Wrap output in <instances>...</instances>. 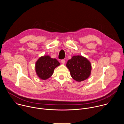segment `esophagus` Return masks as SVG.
Here are the masks:
<instances>
[{
    "mask_svg": "<svg viewBox=\"0 0 124 124\" xmlns=\"http://www.w3.org/2000/svg\"><path fill=\"white\" fill-rule=\"evenodd\" d=\"M61 63H62L63 64H64L65 63V60L63 59V60H62L61 61Z\"/></svg>",
    "mask_w": 124,
    "mask_h": 124,
    "instance_id": "esophagus-1",
    "label": "esophagus"
}]
</instances>
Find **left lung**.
<instances>
[{"label": "left lung", "instance_id": "8db88e82", "mask_svg": "<svg viewBox=\"0 0 124 124\" xmlns=\"http://www.w3.org/2000/svg\"><path fill=\"white\" fill-rule=\"evenodd\" d=\"M66 67L72 78L76 81H84L91 75V64L86 57L81 55L73 56L68 61Z\"/></svg>", "mask_w": 124, "mask_h": 124}]
</instances>
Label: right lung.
I'll return each instance as SVG.
<instances>
[{
	"label": "right lung",
	"instance_id": "add662e5",
	"mask_svg": "<svg viewBox=\"0 0 124 124\" xmlns=\"http://www.w3.org/2000/svg\"><path fill=\"white\" fill-rule=\"evenodd\" d=\"M60 63L55 58L46 55L41 56L35 63V71L38 77L42 80L49 78L54 72L55 68Z\"/></svg>",
	"mask_w": 124,
	"mask_h": 124
}]
</instances>
